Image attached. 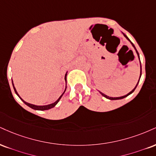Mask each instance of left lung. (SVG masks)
<instances>
[{"instance_id":"1","label":"left lung","mask_w":156,"mask_h":156,"mask_svg":"<svg viewBox=\"0 0 156 156\" xmlns=\"http://www.w3.org/2000/svg\"><path fill=\"white\" fill-rule=\"evenodd\" d=\"M123 35H124V37H126V38L127 39V40H128L129 42L131 43V44L132 45V46L133 47H134V48L135 49V51H136V54H137V56H138V57H139V59H140V55H139V53H138V51H136V48H135V46H134V45L132 44V41H131L130 40H129V38L128 37L126 36V35L124 33H123ZM141 76H142V68H141V62H140V78H139V80H138V82H137V83H136V85L135 86V87L134 88V89H133L132 91H130V92L129 93H128L127 94H126V95H124V96H122V97H109V96H107L106 94H103V93H102L101 92V91H99V92L102 95L103 97H105V98H107V99H110V100H117V99H123V98H125V97H128L129 95H130L131 94H132L133 92H134V91L135 90V89H136V86H137V85H138V83H139V81H140V78H141Z\"/></svg>"}]
</instances>
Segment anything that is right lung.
<instances>
[{"label": "right lung", "instance_id": "obj_1", "mask_svg": "<svg viewBox=\"0 0 156 156\" xmlns=\"http://www.w3.org/2000/svg\"><path fill=\"white\" fill-rule=\"evenodd\" d=\"M67 71L65 73V91H64V92L62 94V95L60 96L59 98L57 101H55V102L51 103V104H49V105H33V104H30V103H28L27 102H25V101L23 99L21 98V97L19 95V94L17 93V91H16V88H15L14 86V84L13 83V80H12V85H13V87H14V91L15 93H16V94L17 95V96L20 97V99L23 102L24 104L26 105H27L28 107H30V108H31L32 109H34V110H49V109L54 108V107H55L56 105L57 104L58 102H59V101L60 100V99L62 98V95L64 94V93L65 92V91H66V88H67Z\"/></svg>", "mask_w": 156, "mask_h": 156}]
</instances>
